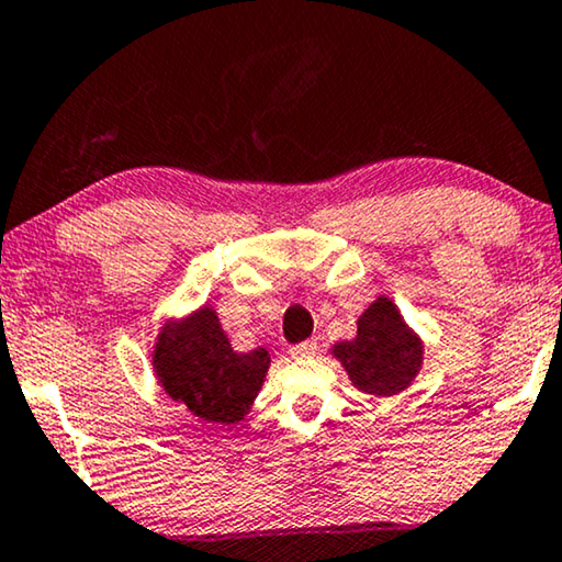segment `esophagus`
Returning <instances> with one entry per match:
<instances>
[{
  "instance_id": "obj_1",
  "label": "esophagus",
  "mask_w": 562,
  "mask_h": 562,
  "mask_svg": "<svg viewBox=\"0 0 562 562\" xmlns=\"http://www.w3.org/2000/svg\"><path fill=\"white\" fill-rule=\"evenodd\" d=\"M316 349H318V341L316 339H308V341L295 344V347H290V355H293L295 359H303V357L316 355Z\"/></svg>"
}]
</instances>
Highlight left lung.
<instances>
[{
  "label": "left lung",
  "mask_w": 562,
  "mask_h": 562,
  "mask_svg": "<svg viewBox=\"0 0 562 562\" xmlns=\"http://www.w3.org/2000/svg\"><path fill=\"white\" fill-rule=\"evenodd\" d=\"M351 383L372 395H395L408 387L418 364L422 344L398 316V308L378 297L357 321V336L334 347Z\"/></svg>",
  "instance_id": "8db88e82"
}]
</instances>
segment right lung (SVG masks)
Segmentation results:
<instances>
[{"mask_svg": "<svg viewBox=\"0 0 562 562\" xmlns=\"http://www.w3.org/2000/svg\"><path fill=\"white\" fill-rule=\"evenodd\" d=\"M154 368L164 391L182 401L194 416L215 424L241 422L265 383L269 355L231 349L218 316L198 311L182 324H169L154 351Z\"/></svg>", "mask_w": 562, "mask_h": 562, "instance_id": "right-lung-1", "label": "right lung"}]
</instances>
